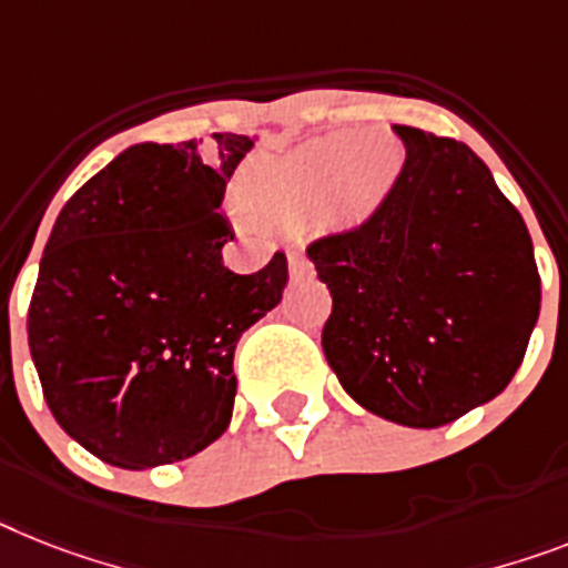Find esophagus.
Masks as SVG:
<instances>
[{
  "instance_id": "1",
  "label": "esophagus",
  "mask_w": 568,
  "mask_h": 568,
  "mask_svg": "<svg viewBox=\"0 0 568 568\" xmlns=\"http://www.w3.org/2000/svg\"><path fill=\"white\" fill-rule=\"evenodd\" d=\"M287 264H290V275H293V278H302V275H311L313 273L311 257L304 255V252H290Z\"/></svg>"
}]
</instances>
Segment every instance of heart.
I'll use <instances>...</instances> for the list:
<instances>
[{
	"label": "heart",
	"instance_id": "obj_1",
	"mask_svg": "<svg viewBox=\"0 0 568 568\" xmlns=\"http://www.w3.org/2000/svg\"><path fill=\"white\" fill-rule=\"evenodd\" d=\"M403 168L406 148L397 135L334 133L255 162L243 176V194L270 223H293L325 200L339 217L363 220L386 203Z\"/></svg>",
	"mask_w": 568,
	"mask_h": 568
}]
</instances>
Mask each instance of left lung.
<instances>
[{"mask_svg":"<svg viewBox=\"0 0 568 568\" xmlns=\"http://www.w3.org/2000/svg\"><path fill=\"white\" fill-rule=\"evenodd\" d=\"M406 168L368 223L307 250L334 295L322 331L342 388L412 429L503 395L540 316L531 234L456 139L397 124Z\"/></svg>","mask_w":568,"mask_h":568,"instance_id":"8db88e82","label":"left lung"}]
</instances>
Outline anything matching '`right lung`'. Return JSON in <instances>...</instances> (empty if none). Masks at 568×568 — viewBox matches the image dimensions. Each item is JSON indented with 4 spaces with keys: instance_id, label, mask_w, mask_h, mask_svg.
Listing matches in <instances>:
<instances>
[{
    "instance_id": "1",
    "label": "right lung",
    "mask_w": 568,
    "mask_h": 568,
    "mask_svg": "<svg viewBox=\"0 0 568 568\" xmlns=\"http://www.w3.org/2000/svg\"><path fill=\"white\" fill-rule=\"evenodd\" d=\"M257 135L139 142L63 205L28 307V348L51 415L92 456L144 470L226 433L234 348L287 287L223 264L226 182Z\"/></svg>"
}]
</instances>
